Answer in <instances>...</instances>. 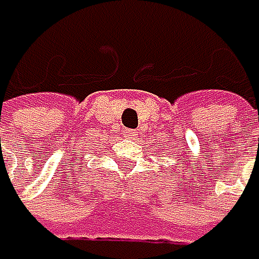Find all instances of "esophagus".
Instances as JSON below:
<instances>
[{"instance_id": "obj_1", "label": "esophagus", "mask_w": 259, "mask_h": 259, "mask_svg": "<svg viewBox=\"0 0 259 259\" xmlns=\"http://www.w3.org/2000/svg\"><path fill=\"white\" fill-rule=\"evenodd\" d=\"M125 134H127L128 137H134V135H137V132H135V131H132V128H127Z\"/></svg>"}]
</instances>
